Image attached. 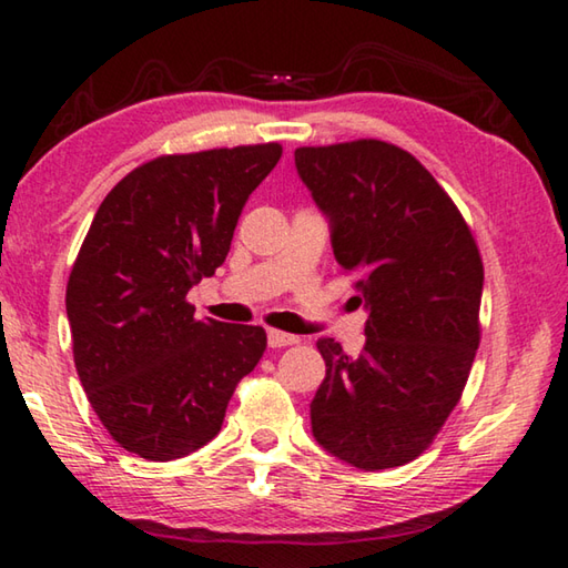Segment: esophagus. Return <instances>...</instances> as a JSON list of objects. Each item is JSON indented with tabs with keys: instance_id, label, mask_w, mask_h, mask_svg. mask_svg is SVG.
I'll return each instance as SVG.
<instances>
[{
	"instance_id": "esophagus-1",
	"label": "esophagus",
	"mask_w": 568,
	"mask_h": 568,
	"mask_svg": "<svg viewBox=\"0 0 568 568\" xmlns=\"http://www.w3.org/2000/svg\"><path fill=\"white\" fill-rule=\"evenodd\" d=\"M297 341V335H293V333H283V331H267V345H271V348H285V345H295Z\"/></svg>"
}]
</instances>
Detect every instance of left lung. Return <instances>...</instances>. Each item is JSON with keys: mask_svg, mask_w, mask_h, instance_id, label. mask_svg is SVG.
Here are the masks:
<instances>
[{"mask_svg": "<svg viewBox=\"0 0 568 568\" xmlns=\"http://www.w3.org/2000/svg\"><path fill=\"white\" fill-rule=\"evenodd\" d=\"M295 165L333 223V253L368 307L351 358L321 338L325 378L313 436L345 464L396 468L418 458L458 406L480 343L484 261L448 192L383 140L297 148Z\"/></svg>", "mask_w": 568, "mask_h": 568, "instance_id": "1", "label": "left lung"}]
</instances>
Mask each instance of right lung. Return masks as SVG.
Listing matches in <instances>:
<instances>
[{"mask_svg": "<svg viewBox=\"0 0 568 568\" xmlns=\"http://www.w3.org/2000/svg\"><path fill=\"white\" fill-rule=\"evenodd\" d=\"M283 145L160 155L102 200L67 281L77 376L118 444L182 458L223 426L237 383L263 358L261 325L197 321L187 291L215 275L250 192Z\"/></svg>", "mask_w": 568, "mask_h": 568, "instance_id": "right-lung-1", "label": "right lung"}]
</instances>
